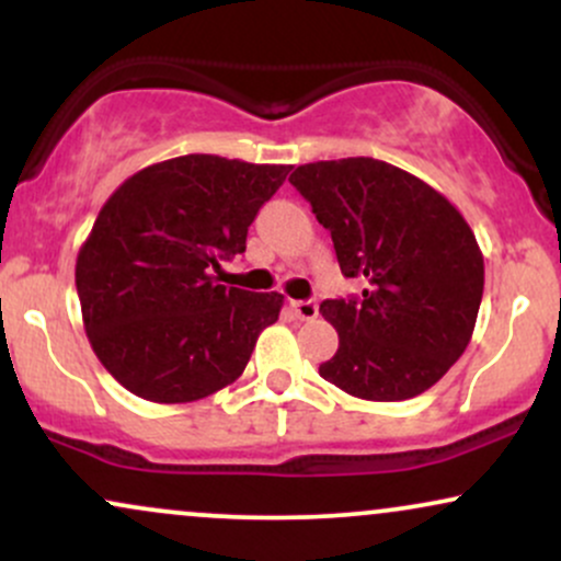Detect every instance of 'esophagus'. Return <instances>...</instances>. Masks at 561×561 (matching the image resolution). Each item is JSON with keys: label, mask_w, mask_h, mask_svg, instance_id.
<instances>
[{"label": "esophagus", "mask_w": 561, "mask_h": 561, "mask_svg": "<svg viewBox=\"0 0 561 561\" xmlns=\"http://www.w3.org/2000/svg\"><path fill=\"white\" fill-rule=\"evenodd\" d=\"M295 317L302 321H313L319 317V302L317 300H293Z\"/></svg>", "instance_id": "esophagus-1"}]
</instances>
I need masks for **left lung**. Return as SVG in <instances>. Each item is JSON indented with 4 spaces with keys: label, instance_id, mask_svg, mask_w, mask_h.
<instances>
[{
    "label": "left lung",
    "instance_id": "8db88e82",
    "mask_svg": "<svg viewBox=\"0 0 561 561\" xmlns=\"http://www.w3.org/2000/svg\"><path fill=\"white\" fill-rule=\"evenodd\" d=\"M330 229L362 298L321 302L337 353L319 366L364 401H405L459 362L478 321L485 266L465 216L414 173L375 158L319 160L289 176Z\"/></svg>",
    "mask_w": 561,
    "mask_h": 561
}]
</instances>
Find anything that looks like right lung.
<instances>
[{"label": "right lung", "mask_w": 561, "mask_h": 561, "mask_svg": "<svg viewBox=\"0 0 561 561\" xmlns=\"http://www.w3.org/2000/svg\"><path fill=\"white\" fill-rule=\"evenodd\" d=\"M293 165L182 156L128 176L76 259L83 330L134 396L190 403L242 375L279 293L218 285Z\"/></svg>", "instance_id": "1"}]
</instances>
